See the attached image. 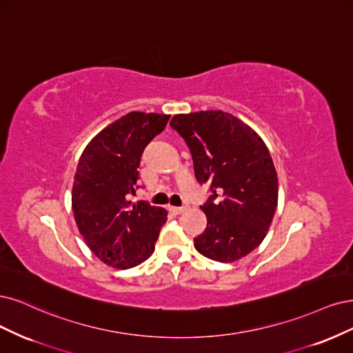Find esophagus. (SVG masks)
Here are the masks:
<instances>
[{
  "label": "esophagus",
  "mask_w": 353,
  "mask_h": 353,
  "mask_svg": "<svg viewBox=\"0 0 353 353\" xmlns=\"http://www.w3.org/2000/svg\"><path fill=\"white\" fill-rule=\"evenodd\" d=\"M186 208H188V207H185V205H183V207H172V211L176 212V214H181V212L186 211Z\"/></svg>",
  "instance_id": "obj_1"
}]
</instances>
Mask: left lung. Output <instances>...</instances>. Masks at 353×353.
I'll return each instance as SVG.
<instances>
[{"instance_id":"8db88e82","label":"left lung","mask_w":353,"mask_h":353,"mask_svg":"<svg viewBox=\"0 0 353 353\" xmlns=\"http://www.w3.org/2000/svg\"><path fill=\"white\" fill-rule=\"evenodd\" d=\"M189 146L195 177L212 195L201 207L207 229L195 237L199 254L233 263L261 245L274 217L279 183L259 134L230 112L210 110L170 121Z\"/></svg>"}]
</instances>
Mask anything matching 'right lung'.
<instances>
[{
  "label": "right lung",
  "mask_w": 353,
  "mask_h": 353,
  "mask_svg": "<svg viewBox=\"0 0 353 353\" xmlns=\"http://www.w3.org/2000/svg\"><path fill=\"white\" fill-rule=\"evenodd\" d=\"M170 116L132 111L102 129L76 168L72 208L77 229L102 263L132 268L150 258L167 211L146 201L132 203L141 157Z\"/></svg>",
  "instance_id": "1"
}]
</instances>
